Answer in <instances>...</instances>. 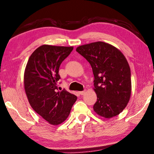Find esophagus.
Segmentation results:
<instances>
[{"instance_id": "obj_1", "label": "esophagus", "mask_w": 154, "mask_h": 154, "mask_svg": "<svg viewBox=\"0 0 154 154\" xmlns=\"http://www.w3.org/2000/svg\"><path fill=\"white\" fill-rule=\"evenodd\" d=\"M85 92H86V91H85V90H84V91H80V92H79V94H81V95H83V94H85Z\"/></svg>"}]
</instances>
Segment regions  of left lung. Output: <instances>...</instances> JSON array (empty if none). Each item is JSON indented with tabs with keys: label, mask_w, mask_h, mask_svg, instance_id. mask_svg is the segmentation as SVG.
<instances>
[{
	"label": "left lung",
	"mask_w": 154,
	"mask_h": 154,
	"mask_svg": "<svg viewBox=\"0 0 154 154\" xmlns=\"http://www.w3.org/2000/svg\"><path fill=\"white\" fill-rule=\"evenodd\" d=\"M76 51L86 58L93 72L97 96L94 112L108 119L118 115L125 109L131 95V71L125 56L103 42L80 46Z\"/></svg>",
	"instance_id": "1"
}]
</instances>
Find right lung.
<instances>
[{
    "mask_svg": "<svg viewBox=\"0 0 154 154\" xmlns=\"http://www.w3.org/2000/svg\"><path fill=\"white\" fill-rule=\"evenodd\" d=\"M73 49L72 46L42 45L28 60L24 75V89L31 108L52 125L64 122L77 97L64 89L58 91L60 64Z\"/></svg>",
    "mask_w": 154,
    "mask_h": 154,
    "instance_id": "obj_1",
    "label": "right lung"
}]
</instances>
